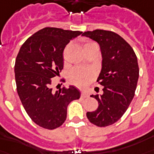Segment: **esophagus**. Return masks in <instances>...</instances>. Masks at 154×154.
Instances as JSON below:
<instances>
[{
	"instance_id": "obj_1",
	"label": "esophagus",
	"mask_w": 154,
	"mask_h": 154,
	"mask_svg": "<svg viewBox=\"0 0 154 154\" xmlns=\"http://www.w3.org/2000/svg\"><path fill=\"white\" fill-rule=\"evenodd\" d=\"M81 96L83 98H86V97H88L89 95L86 91H82V93H81Z\"/></svg>"
}]
</instances>
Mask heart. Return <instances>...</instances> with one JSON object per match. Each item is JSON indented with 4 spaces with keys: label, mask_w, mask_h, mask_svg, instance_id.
Returning a JSON list of instances; mask_svg holds the SVG:
<instances>
[{
    "label": "heart",
    "mask_w": 154,
    "mask_h": 154,
    "mask_svg": "<svg viewBox=\"0 0 154 154\" xmlns=\"http://www.w3.org/2000/svg\"><path fill=\"white\" fill-rule=\"evenodd\" d=\"M95 43L92 42H87L84 45V50L89 46L94 45ZM94 74L93 71L89 69H82V68H77L75 69L71 75V81L74 85L80 87L86 86L94 78Z\"/></svg>",
    "instance_id": "b5f03b06"
}]
</instances>
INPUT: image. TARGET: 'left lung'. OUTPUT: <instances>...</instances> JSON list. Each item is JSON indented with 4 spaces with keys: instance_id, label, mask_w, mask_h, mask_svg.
<instances>
[{
    "instance_id": "1",
    "label": "left lung",
    "mask_w": 154,
    "mask_h": 154,
    "mask_svg": "<svg viewBox=\"0 0 154 154\" xmlns=\"http://www.w3.org/2000/svg\"><path fill=\"white\" fill-rule=\"evenodd\" d=\"M82 36L100 45L102 68L97 82L103 86L102 94L91 95L99 106L86 116L94 125L110 126L122 117L134 98L139 78L137 57L131 46L113 32L97 29Z\"/></svg>"
}]
</instances>
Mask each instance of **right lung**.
Returning <instances> with one entry per match:
<instances>
[{
    "label": "right lung",
    "instance_id": "obj_1",
    "mask_svg": "<svg viewBox=\"0 0 154 154\" xmlns=\"http://www.w3.org/2000/svg\"><path fill=\"white\" fill-rule=\"evenodd\" d=\"M82 32L45 28L23 44L14 65L17 92L26 112L43 128L55 129L67 118L69 103L79 99L80 91L73 86L54 92L52 77L63 68V51L71 40Z\"/></svg>",
    "mask_w": 154,
    "mask_h": 154
}]
</instances>
